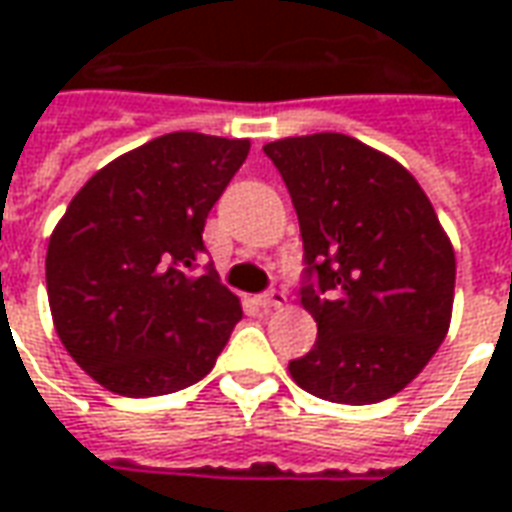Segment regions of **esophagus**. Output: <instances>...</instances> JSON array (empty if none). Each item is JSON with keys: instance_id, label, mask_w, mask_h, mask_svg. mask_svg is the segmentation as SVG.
Returning <instances> with one entry per match:
<instances>
[{"instance_id": "1", "label": "esophagus", "mask_w": 512, "mask_h": 512, "mask_svg": "<svg viewBox=\"0 0 512 512\" xmlns=\"http://www.w3.org/2000/svg\"><path fill=\"white\" fill-rule=\"evenodd\" d=\"M257 304H260L263 310H279V307L288 304V296H285L282 290H268L263 296H257Z\"/></svg>"}]
</instances>
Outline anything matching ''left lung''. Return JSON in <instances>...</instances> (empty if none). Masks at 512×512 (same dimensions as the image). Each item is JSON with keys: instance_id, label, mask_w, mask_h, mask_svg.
Returning a JSON list of instances; mask_svg holds the SVG:
<instances>
[{"instance_id": "obj_1", "label": "left lung", "mask_w": 512, "mask_h": 512, "mask_svg": "<svg viewBox=\"0 0 512 512\" xmlns=\"http://www.w3.org/2000/svg\"><path fill=\"white\" fill-rule=\"evenodd\" d=\"M304 241L312 351L288 365L310 395L367 406L406 389L447 337L455 252L414 175L345 134L268 142Z\"/></svg>"}]
</instances>
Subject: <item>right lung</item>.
I'll list each match as a JSON object with an SVG mask.
<instances>
[{
  "label": "right lung",
  "mask_w": 512,
  "mask_h": 512,
  "mask_svg": "<svg viewBox=\"0 0 512 512\" xmlns=\"http://www.w3.org/2000/svg\"><path fill=\"white\" fill-rule=\"evenodd\" d=\"M249 139L175 131L134 147L84 183L49 238L46 290L65 351L126 397L197 384L241 321L216 271L194 277L213 202Z\"/></svg>",
  "instance_id": "obj_1"
}]
</instances>
